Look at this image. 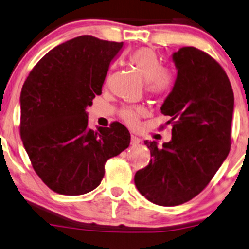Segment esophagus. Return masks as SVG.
I'll use <instances>...</instances> for the list:
<instances>
[{"label":"esophagus","mask_w":249,"mask_h":249,"mask_svg":"<svg viewBox=\"0 0 249 249\" xmlns=\"http://www.w3.org/2000/svg\"><path fill=\"white\" fill-rule=\"evenodd\" d=\"M140 142H141L140 137L134 136V135H131V137H130V143L133 144V145H135V144H139Z\"/></svg>","instance_id":"1"}]
</instances>
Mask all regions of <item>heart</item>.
Instances as JSON below:
<instances>
[{"instance_id": "1", "label": "heart", "mask_w": 249, "mask_h": 249, "mask_svg": "<svg viewBox=\"0 0 249 249\" xmlns=\"http://www.w3.org/2000/svg\"><path fill=\"white\" fill-rule=\"evenodd\" d=\"M129 61L141 77L146 82V91L150 94L162 96L172 90L174 83L173 76L168 70L164 69L161 60L151 48L143 47L135 51L130 54ZM142 114L143 109L141 107H127L120 112V116L130 127L136 124Z\"/></svg>"}]
</instances>
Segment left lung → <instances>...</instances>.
Listing matches in <instances>:
<instances>
[{"label":"left lung","mask_w":249,"mask_h":249,"mask_svg":"<svg viewBox=\"0 0 249 249\" xmlns=\"http://www.w3.org/2000/svg\"><path fill=\"white\" fill-rule=\"evenodd\" d=\"M178 76L160 107L172 140L158 148L145 141L151 159L135 174L139 192L152 203H186L209 185L231 148L234 96L225 70L195 47L173 54Z\"/></svg>","instance_id":"left-lung-1"}]
</instances>
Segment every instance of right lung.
Listing matches in <instances>:
<instances>
[{
	"instance_id": "obj_1",
	"label": "right lung",
	"mask_w": 249,
	"mask_h": 249,
	"mask_svg": "<svg viewBox=\"0 0 249 249\" xmlns=\"http://www.w3.org/2000/svg\"><path fill=\"white\" fill-rule=\"evenodd\" d=\"M124 42L81 36L63 42L33 67L20 92V137L33 170L62 195L100 185L105 164L129 146L130 134L113 122L88 127L85 108L101 94L110 61Z\"/></svg>"
}]
</instances>
